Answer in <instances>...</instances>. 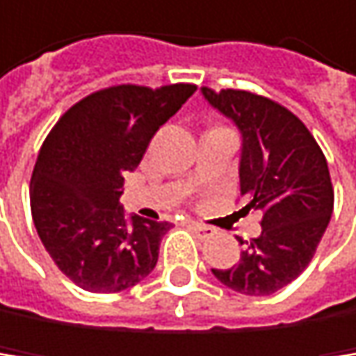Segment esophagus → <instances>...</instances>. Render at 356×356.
Segmentation results:
<instances>
[{
    "mask_svg": "<svg viewBox=\"0 0 356 356\" xmlns=\"http://www.w3.org/2000/svg\"><path fill=\"white\" fill-rule=\"evenodd\" d=\"M190 228L196 232L198 237H209V235H213V232H216V228L204 226V224H198V222H190Z\"/></svg>",
    "mask_w": 356,
    "mask_h": 356,
    "instance_id": "obj_1",
    "label": "esophagus"
}]
</instances>
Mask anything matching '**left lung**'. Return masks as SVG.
<instances>
[{
	"label": "left lung",
	"mask_w": 356,
	"mask_h": 356,
	"mask_svg": "<svg viewBox=\"0 0 356 356\" xmlns=\"http://www.w3.org/2000/svg\"><path fill=\"white\" fill-rule=\"evenodd\" d=\"M200 93L241 132V196L245 209L263 211L261 235L241 250L239 263L211 271L241 295H273L309 265L329 226L333 186L325 154L303 121L269 98L241 89Z\"/></svg>",
	"instance_id": "8db88e82"
}]
</instances>
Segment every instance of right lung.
<instances>
[{"label": "right lung", "mask_w": 356, "mask_h": 356, "mask_svg": "<svg viewBox=\"0 0 356 356\" xmlns=\"http://www.w3.org/2000/svg\"><path fill=\"white\" fill-rule=\"evenodd\" d=\"M196 85H117L57 121L38 154L29 200L38 237L63 275L89 293H121L154 271L168 222L126 216L124 172Z\"/></svg>", "instance_id": "right-lung-1"}]
</instances>
